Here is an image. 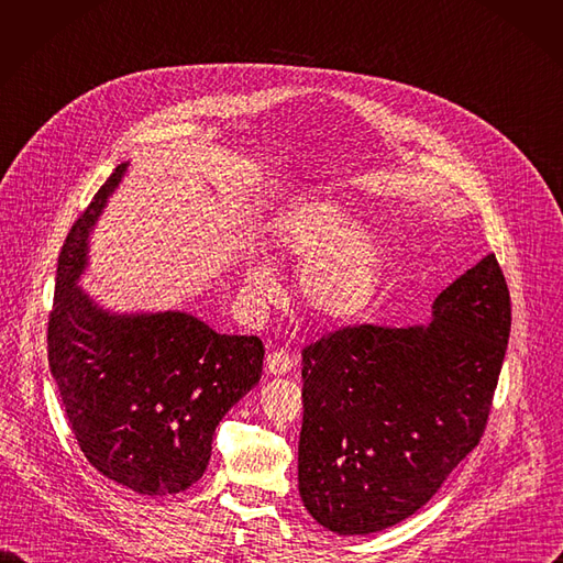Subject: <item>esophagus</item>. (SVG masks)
Returning a JSON list of instances; mask_svg holds the SVG:
<instances>
[{
  "mask_svg": "<svg viewBox=\"0 0 563 563\" xmlns=\"http://www.w3.org/2000/svg\"><path fill=\"white\" fill-rule=\"evenodd\" d=\"M267 368H269V373H274V376H285V373H289L291 371V366H294V360H291V355L287 353V351H274V353H269L267 355Z\"/></svg>",
  "mask_w": 563,
  "mask_h": 563,
  "instance_id": "1",
  "label": "esophagus"
}]
</instances>
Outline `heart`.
Instances as JSON below:
<instances>
[{
	"label": "heart",
	"mask_w": 563,
	"mask_h": 563,
	"mask_svg": "<svg viewBox=\"0 0 563 563\" xmlns=\"http://www.w3.org/2000/svg\"><path fill=\"white\" fill-rule=\"evenodd\" d=\"M357 214L342 199H319L291 212L278 229V249L306 262L301 269V294L321 317L346 319L355 314L373 294L380 269L378 235L355 227ZM246 289L262 298L274 291L272 272L265 262H251Z\"/></svg>",
	"instance_id": "b5f03b06"
}]
</instances>
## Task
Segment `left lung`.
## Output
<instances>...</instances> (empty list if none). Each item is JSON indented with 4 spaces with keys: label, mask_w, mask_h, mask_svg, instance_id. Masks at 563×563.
Here are the masks:
<instances>
[{
    "label": "left lung",
    "mask_w": 563,
    "mask_h": 563,
    "mask_svg": "<svg viewBox=\"0 0 563 563\" xmlns=\"http://www.w3.org/2000/svg\"><path fill=\"white\" fill-rule=\"evenodd\" d=\"M511 328L494 253L448 285L428 325H346L303 349L298 492L334 534L421 509L489 419Z\"/></svg>",
    "instance_id": "1"
}]
</instances>
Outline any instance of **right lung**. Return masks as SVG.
I'll list each match as a JSON object with an SVG mask.
<instances>
[{
    "instance_id": "1",
    "label": "right lung",
    "mask_w": 563,
    "mask_h": 563,
    "mask_svg": "<svg viewBox=\"0 0 563 563\" xmlns=\"http://www.w3.org/2000/svg\"><path fill=\"white\" fill-rule=\"evenodd\" d=\"M126 167L110 174L60 249L47 355L86 460L135 494L169 496L203 475L214 428L257 385L265 346L187 312H108L79 287L88 238Z\"/></svg>"
}]
</instances>
